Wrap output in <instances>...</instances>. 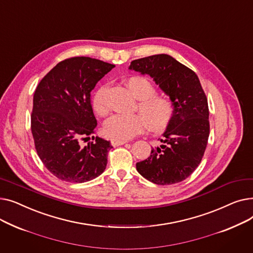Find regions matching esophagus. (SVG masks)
<instances>
[{
  "mask_svg": "<svg viewBox=\"0 0 253 253\" xmlns=\"http://www.w3.org/2000/svg\"><path fill=\"white\" fill-rule=\"evenodd\" d=\"M111 142H112V144L114 145V147H119V145H122V144L126 143L127 141H126V140H122V139H116V138H113Z\"/></svg>",
  "mask_w": 253,
  "mask_h": 253,
  "instance_id": "1",
  "label": "esophagus"
}]
</instances>
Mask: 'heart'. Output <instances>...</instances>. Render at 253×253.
<instances>
[{
    "instance_id": "1",
    "label": "heart",
    "mask_w": 253,
    "mask_h": 253,
    "mask_svg": "<svg viewBox=\"0 0 253 253\" xmlns=\"http://www.w3.org/2000/svg\"><path fill=\"white\" fill-rule=\"evenodd\" d=\"M126 85L137 99L136 110L141 115H115L106 120L103 132L116 139L126 140L141 133L147 123L154 131L164 129L173 115L171 100L162 94H156L155 86L148 78L132 76L126 80ZM108 85L99 86L92 96V108L99 116L109 113L106 101Z\"/></svg>"
}]
</instances>
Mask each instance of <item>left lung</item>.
Here are the masks:
<instances>
[{"mask_svg":"<svg viewBox=\"0 0 253 253\" xmlns=\"http://www.w3.org/2000/svg\"><path fill=\"white\" fill-rule=\"evenodd\" d=\"M129 70L153 78L173 105L162 144L136 163L138 173L156 184L180 182L200 164L209 137L208 102L199 78L167 54L135 59Z\"/></svg>","mask_w":253,"mask_h":253,"instance_id":"8db88e82","label":"left lung"}]
</instances>
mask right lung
Listing matches in <instances>:
<instances>
[{"instance_id": "right-lung-1", "label": "right lung", "mask_w": 253, "mask_h": 253, "mask_svg": "<svg viewBox=\"0 0 253 253\" xmlns=\"http://www.w3.org/2000/svg\"><path fill=\"white\" fill-rule=\"evenodd\" d=\"M114 64L90 57L57 63L39 83L33 100L32 133L38 156L57 178L82 183L99 176L108 163L110 141L94 134L97 121L91 91ZM94 142L82 147L79 140Z\"/></svg>"}]
</instances>
